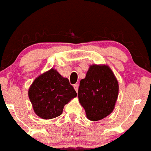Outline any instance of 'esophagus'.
Masks as SVG:
<instances>
[{
    "instance_id": "esophagus-1",
    "label": "esophagus",
    "mask_w": 151,
    "mask_h": 151,
    "mask_svg": "<svg viewBox=\"0 0 151 151\" xmlns=\"http://www.w3.org/2000/svg\"><path fill=\"white\" fill-rule=\"evenodd\" d=\"M78 86H79L78 84H74V89H75V91L77 92V91H78Z\"/></svg>"
}]
</instances>
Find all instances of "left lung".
Here are the masks:
<instances>
[{
  "instance_id": "obj_1",
  "label": "left lung",
  "mask_w": 151,
  "mask_h": 151,
  "mask_svg": "<svg viewBox=\"0 0 151 151\" xmlns=\"http://www.w3.org/2000/svg\"><path fill=\"white\" fill-rule=\"evenodd\" d=\"M119 93V84L111 68L107 65H92L80 82L79 102L86 117L98 121L111 114Z\"/></svg>"
}]
</instances>
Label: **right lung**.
Instances as JSON below:
<instances>
[{"instance_id": "obj_1", "label": "right lung", "mask_w": 151, "mask_h": 151, "mask_svg": "<svg viewBox=\"0 0 151 151\" xmlns=\"http://www.w3.org/2000/svg\"><path fill=\"white\" fill-rule=\"evenodd\" d=\"M77 96L68 79L54 68L35 78L28 89V98L34 111L44 119L60 116L65 105Z\"/></svg>"}]
</instances>
